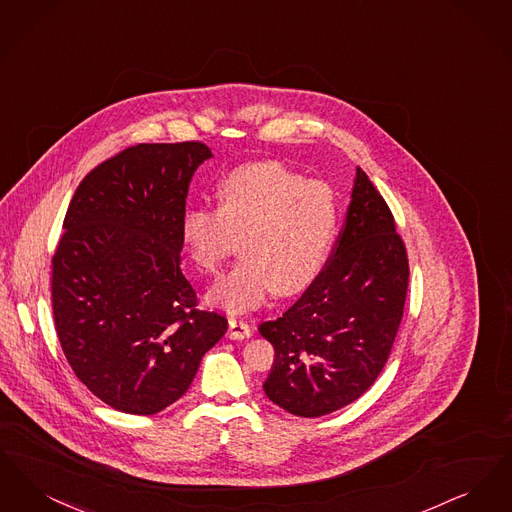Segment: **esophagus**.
Instances as JSON below:
<instances>
[{
    "label": "esophagus",
    "mask_w": 512,
    "mask_h": 512,
    "mask_svg": "<svg viewBox=\"0 0 512 512\" xmlns=\"http://www.w3.org/2000/svg\"><path fill=\"white\" fill-rule=\"evenodd\" d=\"M249 336H251V326L247 322L238 320V318L228 320V338L230 340H244Z\"/></svg>",
    "instance_id": "obj_1"
}]
</instances>
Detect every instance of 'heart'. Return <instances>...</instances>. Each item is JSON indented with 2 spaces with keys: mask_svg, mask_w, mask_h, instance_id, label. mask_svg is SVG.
Listing matches in <instances>:
<instances>
[{
  "mask_svg": "<svg viewBox=\"0 0 512 512\" xmlns=\"http://www.w3.org/2000/svg\"><path fill=\"white\" fill-rule=\"evenodd\" d=\"M217 199V207L195 205L182 219V240L205 272H217L242 236L244 257L211 288V303L244 313L274 290L297 292L315 280L338 232L332 188L280 163H255L228 172Z\"/></svg>",
  "mask_w": 512,
  "mask_h": 512,
  "instance_id": "1",
  "label": "heart"
}]
</instances>
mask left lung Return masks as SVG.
<instances>
[{
    "instance_id": "8db88e82",
    "label": "left lung",
    "mask_w": 512,
    "mask_h": 512,
    "mask_svg": "<svg viewBox=\"0 0 512 512\" xmlns=\"http://www.w3.org/2000/svg\"><path fill=\"white\" fill-rule=\"evenodd\" d=\"M407 286V251L390 207L357 167L328 265L290 309L259 326L274 347L268 399L305 418L359 399L388 363Z\"/></svg>"
}]
</instances>
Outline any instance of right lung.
<instances>
[{
	"mask_svg": "<svg viewBox=\"0 0 512 512\" xmlns=\"http://www.w3.org/2000/svg\"><path fill=\"white\" fill-rule=\"evenodd\" d=\"M205 144H140L88 172L53 255V320L78 380L115 411L178 401L228 320L195 309L182 219Z\"/></svg>",
	"mask_w": 512,
	"mask_h": 512,
	"instance_id": "add662e5",
	"label": "right lung"
}]
</instances>
